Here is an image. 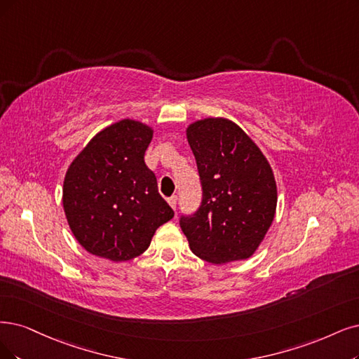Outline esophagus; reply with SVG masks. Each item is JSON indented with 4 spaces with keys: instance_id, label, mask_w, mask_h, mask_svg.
<instances>
[{
    "instance_id": "1",
    "label": "esophagus",
    "mask_w": 359,
    "mask_h": 359,
    "mask_svg": "<svg viewBox=\"0 0 359 359\" xmlns=\"http://www.w3.org/2000/svg\"><path fill=\"white\" fill-rule=\"evenodd\" d=\"M167 203L170 204V207L172 208V210H176V204H177V196L176 195H172V196H170L168 200H167Z\"/></svg>"
}]
</instances>
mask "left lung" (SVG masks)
Listing matches in <instances>:
<instances>
[{
	"label": "left lung",
	"mask_w": 359,
	"mask_h": 359,
	"mask_svg": "<svg viewBox=\"0 0 359 359\" xmlns=\"http://www.w3.org/2000/svg\"><path fill=\"white\" fill-rule=\"evenodd\" d=\"M187 139L203 184L200 210L180 220L192 253L215 264L250 259L276 213L278 191L268 158L228 118L191 123Z\"/></svg>",
	"instance_id": "left-lung-1"
}]
</instances>
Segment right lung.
Instances as JSON below:
<instances>
[{
    "instance_id": "1",
    "label": "right lung",
    "mask_w": 359,
    "mask_h": 359,
    "mask_svg": "<svg viewBox=\"0 0 359 359\" xmlns=\"http://www.w3.org/2000/svg\"><path fill=\"white\" fill-rule=\"evenodd\" d=\"M154 128L121 119L100 130L66 170L62 204L69 228L90 255L127 262L148 250L175 216L144 164Z\"/></svg>"
}]
</instances>
